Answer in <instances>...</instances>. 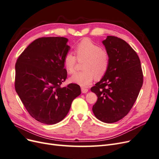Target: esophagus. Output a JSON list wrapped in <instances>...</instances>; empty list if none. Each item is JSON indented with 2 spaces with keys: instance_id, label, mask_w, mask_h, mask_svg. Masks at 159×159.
Masks as SVG:
<instances>
[{
  "instance_id": "34e87169",
  "label": "esophagus",
  "mask_w": 159,
  "mask_h": 159,
  "mask_svg": "<svg viewBox=\"0 0 159 159\" xmlns=\"http://www.w3.org/2000/svg\"><path fill=\"white\" fill-rule=\"evenodd\" d=\"M81 92H82L83 93H86L88 91V89L87 88H84V87H82V88H81Z\"/></svg>"
}]
</instances>
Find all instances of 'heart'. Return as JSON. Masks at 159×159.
Segmentation results:
<instances>
[{
    "label": "heart",
    "mask_w": 159,
    "mask_h": 159,
    "mask_svg": "<svg viewBox=\"0 0 159 159\" xmlns=\"http://www.w3.org/2000/svg\"><path fill=\"white\" fill-rule=\"evenodd\" d=\"M75 53L78 60L85 58L83 65L85 70L72 75L70 79L71 82L88 87L95 76L101 78L107 72L109 66L108 53L91 40L85 38L80 41L75 47ZM75 56L71 52L67 53L64 57L63 64L68 74H71L75 71Z\"/></svg>",
    "instance_id": "obj_1"
}]
</instances>
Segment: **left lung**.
Segmentation results:
<instances>
[{"instance_id":"obj_1","label":"left lung","mask_w":159,"mask_h":159,"mask_svg":"<svg viewBox=\"0 0 159 159\" xmlns=\"http://www.w3.org/2000/svg\"><path fill=\"white\" fill-rule=\"evenodd\" d=\"M109 56V66L99 82L91 88L98 96L92 110L101 121L112 123L128 114L143 85L139 57L121 38L108 36L103 42Z\"/></svg>"}]
</instances>
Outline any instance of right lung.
I'll return each mask as SVG.
<instances>
[{
  "mask_svg": "<svg viewBox=\"0 0 159 159\" xmlns=\"http://www.w3.org/2000/svg\"><path fill=\"white\" fill-rule=\"evenodd\" d=\"M64 37H42L33 41L18 57L15 65V89L31 116L46 125L61 121L69 112L80 87L70 84L63 60L70 47Z\"/></svg>",
  "mask_w": 159,
  "mask_h": 159,
  "instance_id": "1",
  "label": "right lung"
}]
</instances>
